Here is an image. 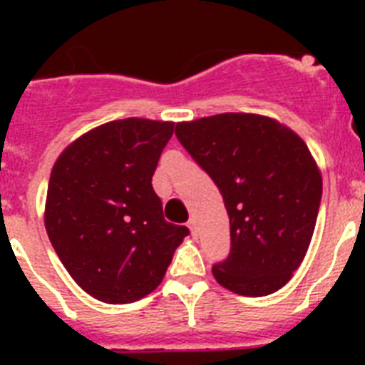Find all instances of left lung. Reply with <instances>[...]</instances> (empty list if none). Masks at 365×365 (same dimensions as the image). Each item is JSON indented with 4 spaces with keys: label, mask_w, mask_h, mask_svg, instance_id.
<instances>
[{
    "label": "left lung",
    "mask_w": 365,
    "mask_h": 365,
    "mask_svg": "<svg viewBox=\"0 0 365 365\" xmlns=\"http://www.w3.org/2000/svg\"><path fill=\"white\" fill-rule=\"evenodd\" d=\"M172 135L168 122L113 120L82 135L54 163L47 235L71 278L100 302L131 303L153 292L190 234L177 225L188 214L185 221L164 217L151 186Z\"/></svg>",
    "instance_id": "left-lung-1"
}]
</instances>
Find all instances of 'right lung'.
Listing matches in <instances>:
<instances>
[{
  "instance_id": "1",
  "label": "right lung",
  "mask_w": 365,
  "mask_h": 365,
  "mask_svg": "<svg viewBox=\"0 0 365 365\" xmlns=\"http://www.w3.org/2000/svg\"><path fill=\"white\" fill-rule=\"evenodd\" d=\"M221 193L230 250L212 267L228 291L267 296L302 265L322 201V175L305 143L272 118L222 113L175 131Z\"/></svg>"
}]
</instances>
